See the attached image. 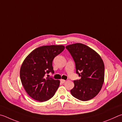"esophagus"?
Wrapping results in <instances>:
<instances>
[{"instance_id": "esophagus-1", "label": "esophagus", "mask_w": 122, "mask_h": 122, "mask_svg": "<svg viewBox=\"0 0 122 122\" xmlns=\"http://www.w3.org/2000/svg\"><path fill=\"white\" fill-rule=\"evenodd\" d=\"M65 81H66V80H63V79L61 80V84H64Z\"/></svg>"}]
</instances>
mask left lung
I'll return each instance as SVG.
<instances>
[{"label":"left lung","instance_id":"1","mask_svg":"<svg viewBox=\"0 0 122 122\" xmlns=\"http://www.w3.org/2000/svg\"><path fill=\"white\" fill-rule=\"evenodd\" d=\"M76 63V73L81 79L74 80L72 95L81 101H86L96 97L102 88L104 80V65L98 53L82 43L66 46Z\"/></svg>","mask_w":122,"mask_h":122}]
</instances>
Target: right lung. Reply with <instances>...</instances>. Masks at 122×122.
<instances>
[{
    "instance_id": "1",
    "label": "right lung",
    "mask_w": 122,
    "mask_h": 122,
    "mask_svg": "<svg viewBox=\"0 0 122 122\" xmlns=\"http://www.w3.org/2000/svg\"><path fill=\"white\" fill-rule=\"evenodd\" d=\"M62 45L38 47L23 61L20 71L21 82L28 94L39 102L48 101L53 97L60 84L59 80L44 78L46 73H54L52 61L64 50Z\"/></svg>"
}]
</instances>
